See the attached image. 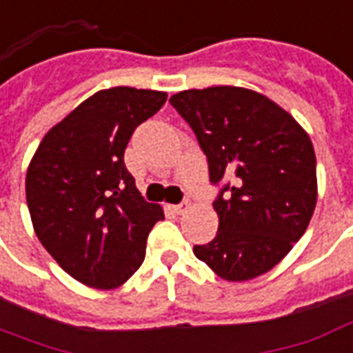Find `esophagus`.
Masks as SVG:
<instances>
[{
    "mask_svg": "<svg viewBox=\"0 0 353 353\" xmlns=\"http://www.w3.org/2000/svg\"><path fill=\"white\" fill-rule=\"evenodd\" d=\"M189 208H190L189 202H181V203H177V205H174L172 210H174V213H177V215H183L185 211L189 210Z\"/></svg>",
    "mask_w": 353,
    "mask_h": 353,
    "instance_id": "34e87169",
    "label": "esophagus"
}]
</instances>
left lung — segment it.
I'll use <instances>...</instances> for the list:
<instances>
[{"instance_id": "left-lung-1", "label": "left lung", "mask_w": 353, "mask_h": 353, "mask_svg": "<svg viewBox=\"0 0 353 353\" xmlns=\"http://www.w3.org/2000/svg\"><path fill=\"white\" fill-rule=\"evenodd\" d=\"M170 104L194 130L208 157L219 232L194 245L198 260L241 283L275 268L314 213L316 155L288 112L256 91L215 85L179 91ZM227 198L224 199L223 196Z\"/></svg>"}]
</instances>
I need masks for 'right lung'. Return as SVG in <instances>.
<instances>
[{
  "label": "right lung",
  "instance_id": "obj_1",
  "mask_svg": "<svg viewBox=\"0 0 353 353\" xmlns=\"http://www.w3.org/2000/svg\"><path fill=\"white\" fill-rule=\"evenodd\" d=\"M166 97L125 85L97 91L44 134L31 159L26 200L39 241L91 288H117L134 275L151 228L164 219L138 192L123 155Z\"/></svg>",
  "mask_w": 353,
  "mask_h": 353
}]
</instances>
